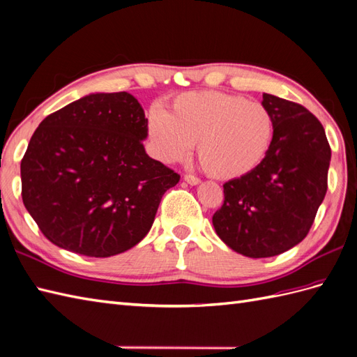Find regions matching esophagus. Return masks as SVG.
<instances>
[{
	"instance_id": "34e87169",
	"label": "esophagus",
	"mask_w": 357,
	"mask_h": 357,
	"mask_svg": "<svg viewBox=\"0 0 357 357\" xmlns=\"http://www.w3.org/2000/svg\"><path fill=\"white\" fill-rule=\"evenodd\" d=\"M183 180L190 186H197V185L202 183V180H199L198 177H195V176H190V174H186V176L183 177Z\"/></svg>"
}]
</instances>
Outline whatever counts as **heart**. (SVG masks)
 <instances>
[{"mask_svg": "<svg viewBox=\"0 0 357 357\" xmlns=\"http://www.w3.org/2000/svg\"><path fill=\"white\" fill-rule=\"evenodd\" d=\"M146 132L159 160H185L197 142L198 160L208 176L231 180L245 176L265 159L274 119L265 104L241 95L186 92L174 98L168 110L153 106Z\"/></svg>", "mask_w": 357, "mask_h": 357, "instance_id": "obj_1", "label": "heart"}]
</instances>
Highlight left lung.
Instances as JSON below:
<instances>
[{
  "instance_id": "left-lung-1",
  "label": "left lung",
  "mask_w": 357,
  "mask_h": 357,
  "mask_svg": "<svg viewBox=\"0 0 357 357\" xmlns=\"http://www.w3.org/2000/svg\"><path fill=\"white\" fill-rule=\"evenodd\" d=\"M274 119L265 159L224 185V204L212 222L216 234L236 253L271 257L306 238L327 192L332 153L324 128L297 102L264 93Z\"/></svg>"
}]
</instances>
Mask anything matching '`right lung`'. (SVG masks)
Listing matches in <instances>:
<instances>
[{
	"label": "right lung",
	"instance_id": "obj_1",
	"mask_svg": "<svg viewBox=\"0 0 357 357\" xmlns=\"http://www.w3.org/2000/svg\"><path fill=\"white\" fill-rule=\"evenodd\" d=\"M146 118L128 92L89 93L42 121L21 162L22 202L54 245L110 257L150 231L177 172L145 153Z\"/></svg>",
	"mask_w": 357,
	"mask_h": 357
}]
</instances>
